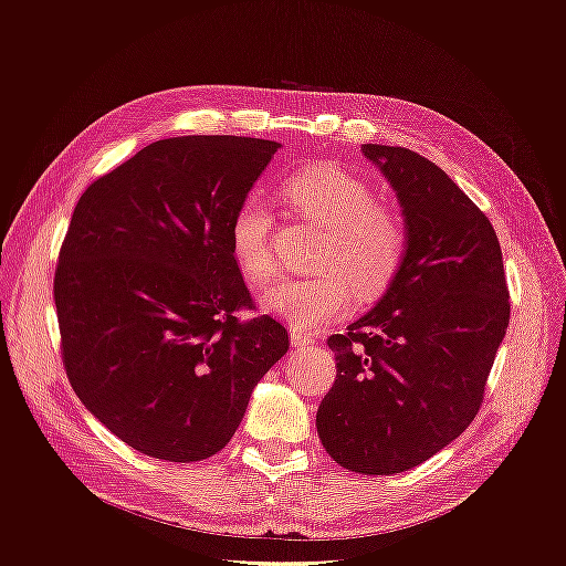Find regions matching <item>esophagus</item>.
I'll list each match as a JSON object with an SVG mask.
<instances>
[{"mask_svg": "<svg viewBox=\"0 0 566 566\" xmlns=\"http://www.w3.org/2000/svg\"><path fill=\"white\" fill-rule=\"evenodd\" d=\"M290 339L295 342V347H302V345H310V342H312V335H310V333H302V331H297V328H293V331H290Z\"/></svg>", "mask_w": 566, "mask_h": 566, "instance_id": "obj_1", "label": "esophagus"}]
</instances>
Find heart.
Listing matches in <instances>:
<instances>
[{
  "instance_id": "1",
  "label": "heart",
  "mask_w": 566,
  "mask_h": 566,
  "mask_svg": "<svg viewBox=\"0 0 566 566\" xmlns=\"http://www.w3.org/2000/svg\"><path fill=\"white\" fill-rule=\"evenodd\" d=\"M283 198L295 217L325 233L312 256L316 276L264 290L266 312L293 328L312 331L349 310L352 285L375 295L397 276L408 248L403 221L378 202V193L364 179L331 165L310 167L283 184ZM229 252L248 281L266 283L276 276L273 214L256 193L235 205Z\"/></svg>"
}]
</instances>
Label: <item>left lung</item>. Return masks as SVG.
Segmentation results:
<instances>
[{
  "mask_svg": "<svg viewBox=\"0 0 566 566\" xmlns=\"http://www.w3.org/2000/svg\"><path fill=\"white\" fill-rule=\"evenodd\" d=\"M397 191L406 256L385 295L331 335L337 380L316 430L358 474L420 465L468 430L510 323L503 252L489 217L432 160L364 144Z\"/></svg>",
  "mask_w": 566,
  "mask_h": 566,
  "instance_id": "8db88e82",
  "label": "left lung"
}]
</instances>
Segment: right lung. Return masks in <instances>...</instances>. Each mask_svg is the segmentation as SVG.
<instances>
[{
    "label": "right lung",
    "instance_id": "right-lung-1",
    "mask_svg": "<svg viewBox=\"0 0 566 566\" xmlns=\"http://www.w3.org/2000/svg\"><path fill=\"white\" fill-rule=\"evenodd\" d=\"M276 142L175 136L96 179L61 245L54 302L80 401L127 447L205 460L241 424L250 394L287 352L254 310L229 221Z\"/></svg>",
    "mask_w": 566,
    "mask_h": 566
}]
</instances>
